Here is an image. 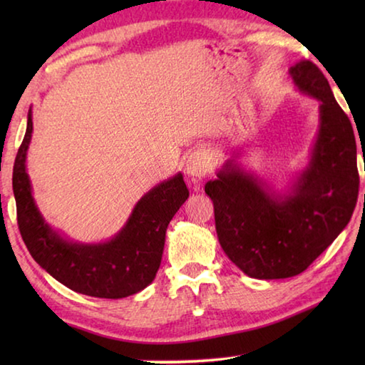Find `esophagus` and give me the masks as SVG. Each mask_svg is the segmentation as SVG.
I'll return each instance as SVG.
<instances>
[{
    "instance_id": "esophagus-1",
    "label": "esophagus",
    "mask_w": 365,
    "mask_h": 365,
    "mask_svg": "<svg viewBox=\"0 0 365 365\" xmlns=\"http://www.w3.org/2000/svg\"><path fill=\"white\" fill-rule=\"evenodd\" d=\"M185 170H187V175L191 178V182H200L201 178H205L212 170V160L206 151H195L187 159Z\"/></svg>"
}]
</instances>
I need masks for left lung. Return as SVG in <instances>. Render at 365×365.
I'll use <instances>...</instances> for the list:
<instances>
[{"mask_svg":"<svg viewBox=\"0 0 365 365\" xmlns=\"http://www.w3.org/2000/svg\"><path fill=\"white\" fill-rule=\"evenodd\" d=\"M299 91L320 101L311 160L287 195L227 160L205 191L214 202L217 238L228 259L251 279H288L329 248L354 212L359 193L353 125L322 71L302 59L289 69Z\"/></svg>","mask_w":365,"mask_h":365,"instance_id":"8db88e82","label":"left lung"}]
</instances>
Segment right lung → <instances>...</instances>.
Wrapping results in <instances>:
<instances>
[{"label":"right lung","instance_id":"add662e5","mask_svg":"<svg viewBox=\"0 0 365 365\" xmlns=\"http://www.w3.org/2000/svg\"><path fill=\"white\" fill-rule=\"evenodd\" d=\"M32 130L30 109L26 137L12 170L17 225L30 255L40 267L72 292L108 299L141 292L156 277L163 259L165 230L190 195L183 175L177 174L148 191L113 240L98 245L73 243L54 232L35 205L26 170Z\"/></svg>","mask_w":365,"mask_h":365}]
</instances>
